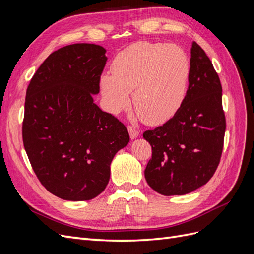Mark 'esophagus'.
<instances>
[{
    "mask_svg": "<svg viewBox=\"0 0 254 254\" xmlns=\"http://www.w3.org/2000/svg\"><path fill=\"white\" fill-rule=\"evenodd\" d=\"M128 131H129V135H130V137H131V139H135V137H137L140 134L139 129H136L135 127H133L131 125L128 126Z\"/></svg>",
    "mask_w": 254,
    "mask_h": 254,
    "instance_id": "esophagus-1",
    "label": "esophagus"
}]
</instances>
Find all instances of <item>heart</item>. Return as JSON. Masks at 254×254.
I'll return each mask as SVG.
<instances>
[{"label": "heart", "instance_id": "obj_1", "mask_svg": "<svg viewBox=\"0 0 254 254\" xmlns=\"http://www.w3.org/2000/svg\"><path fill=\"white\" fill-rule=\"evenodd\" d=\"M190 60L175 44L140 41L114 57L111 75H102L99 84L109 111L117 113L129 104L149 125L163 124L179 110L187 93Z\"/></svg>", "mask_w": 254, "mask_h": 254}]
</instances>
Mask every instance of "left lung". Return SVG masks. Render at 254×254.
Returning a JSON list of instances; mask_svg holds the SVG:
<instances>
[{"mask_svg": "<svg viewBox=\"0 0 254 254\" xmlns=\"http://www.w3.org/2000/svg\"><path fill=\"white\" fill-rule=\"evenodd\" d=\"M190 65L189 89L179 110L162 126L143 133L152 149L145 179L164 196L184 195L204 186L216 172L224 148L220 79L196 42Z\"/></svg>", "mask_w": 254, "mask_h": 254, "instance_id": "obj_1", "label": "left lung"}]
</instances>
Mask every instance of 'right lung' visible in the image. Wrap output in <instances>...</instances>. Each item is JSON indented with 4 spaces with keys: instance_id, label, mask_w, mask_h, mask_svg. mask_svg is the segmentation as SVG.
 <instances>
[{
    "instance_id": "add662e5",
    "label": "right lung",
    "mask_w": 254,
    "mask_h": 254,
    "mask_svg": "<svg viewBox=\"0 0 254 254\" xmlns=\"http://www.w3.org/2000/svg\"><path fill=\"white\" fill-rule=\"evenodd\" d=\"M105 53L90 43L53 52L26 90L25 151L42 186L64 200H90L101 194L113 157L129 142L125 125L94 104Z\"/></svg>"
}]
</instances>
